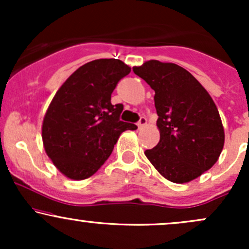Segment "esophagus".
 <instances>
[{"mask_svg":"<svg viewBox=\"0 0 249 249\" xmlns=\"http://www.w3.org/2000/svg\"><path fill=\"white\" fill-rule=\"evenodd\" d=\"M146 124H147V119L145 118V117H141V119H139V122H138V128H144L145 126H146Z\"/></svg>","mask_w":249,"mask_h":249,"instance_id":"34e87169","label":"esophagus"}]
</instances>
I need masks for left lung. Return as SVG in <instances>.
Instances as JSON below:
<instances>
[{"label":"left lung","mask_w":249,"mask_h":249,"mask_svg":"<svg viewBox=\"0 0 249 249\" xmlns=\"http://www.w3.org/2000/svg\"><path fill=\"white\" fill-rule=\"evenodd\" d=\"M153 89L160 141L145 156L165 179L192 181L218 161L225 131L215 103L194 77L174 63L156 59L133 67Z\"/></svg>","instance_id":"8db88e82"}]
</instances>
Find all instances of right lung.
I'll return each mask as SVG.
<instances>
[{
  "mask_svg": "<svg viewBox=\"0 0 249 249\" xmlns=\"http://www.w3.org/2000/svg\"><path fill=\"white\" fill-rule=\"evenodd\" d=\"M130 71L119 59H95L79 67L53 96L43 118L42 141L67 178H90L112 153L119 136L137 128L119 119L122 104H111L117 83Z\"/></svg>",
  "mask_w": 249,
  "mask_h": 249,
  "instance_id": "add662e5",
  "label": "right lung"
}]
</instances>
